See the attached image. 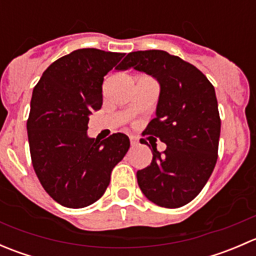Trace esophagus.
I'll return each mask as SVG.
<instances>
[{"mask_svg":"<svg viewBox=\"0 0 256 256\" xmlns=\"http://www.w3.org/2000/svg\"><path fill=\"white\" fill-rule=\"evenodd\" d=\"M130 142H131V146H132V147L138 146V141L136 140V138H134V136H130Z\"/></svg>","mask_w":256,"mask_h":256,"instance_id":"esophagus-1","label":"esophagus"}]
</instances>
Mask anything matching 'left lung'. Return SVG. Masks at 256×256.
Returning <instances> with one entry per match:
<instances>
[{"instance_id": "left-lung-1", "label": "left lung", "mask_w": 256, "mask_h": 256, "mask_svg": "<svg viewBox=\"0 0 256 256\" xmlns=\"http://www.w3.org/2000/svg\"><path fill=\"white\" fill-rule=\"evenodd\" d=\"M130 68L158 82L156 118L146 134L167 144L162 154L152 150L151 164L138 171V187L160 207H182L200 194L218 158L216 90L200 69L164 50L131 52L118 70Z\"/></svg>"}]
</instances>
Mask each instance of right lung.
Instances as JSON below:
<instances>
[{"label":"right lung","instance_id":"right-lung-1","mask_svg":"<svg viewBox=\"0 0 256 256\" xmlns=\"http://www.w3.org/2000/svg\"><path fill=\"white\" fill-rule=\"evenodd\" d=\"M124 56L76 49L52 63L33 89L27 121L33 168L46 192L64 207L96 202L128 151L125 134L100 141L86 132L89 116L102 105L104 76Z\"/></svg>","mask_w":256,"mask_h":256}]
</instances>
